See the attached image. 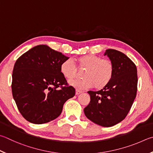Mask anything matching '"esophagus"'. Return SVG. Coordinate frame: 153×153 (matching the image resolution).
I'll list each match as a JSON object with an SVG mask.
<instances>
[{
    "label": "esophagus",
    "mask_w": 153,
    "mask_h": 153,
    "mask_svg": "<svg viewBox=\"0 0 153 153\" xmlns=\"http://www.w3.org/2000/svg\"><path fill=\"white\" fill-rule=\"evenodd\" d=\"M82 91H79V90H76V95H79V94H82Z\"/></svg>",
    "instance_id": "obj_1"
}]
</instances>
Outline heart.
I'll list each match as a JSON object with an SVG mask.
<instances>
[{"instance_id":"heart-1","label":"heart","mask_w":153,"mask_h":153,"mask_svg":"<svg viewBox=\"0 0 153 153\" xmlns=\"http://www.w3.org/2000/svg\"><path fill=\"white\" fill-rule=\"evenodd\" d=\"M78 68L85 70L82 74L83 79H73L69 84L78 90H86L94 88L96 90L107 86L112 80L114 74V66L108 59H102L94 55H85L76 59ZM61 73L67 79H71L76 75L77 69L71 60L63 62L60 67Z\"/></svg>"}]
</instances>
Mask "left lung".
<instances>
[{
    "label": "left lung",
    "mask_w": 153,
    "mask_h": 153,
    "mask_svg": "<svg viewBox=\"0 0 153 153\" xmlns=\"http://www.w3.org/2000/svg\"><path fill=\"white\" fill-rule=\"evenodd\" d=\"M104 55L112 62L114 74L101 90L88 91L90 102L84 111L91 122L110 127L123 120L130 110L137 95V69L129 57L117 50L106 49Z\"/></svg>",
    "instance_id": "1"
}]
</instances>
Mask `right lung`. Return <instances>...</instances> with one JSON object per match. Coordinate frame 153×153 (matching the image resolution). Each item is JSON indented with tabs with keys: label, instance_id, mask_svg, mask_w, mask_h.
<instances>
[{
	"label": "right lung",
	"instance_id": "add662e5",
	"mask_svg": "<svg viewBox=\"0 0 153 153\" xmlns=\"http://www.w3.org/2000/svg\"><path fill=\"white\" fill-rule=\"evenodd\" d=\"M68 59L48 45H39L16 61L13 96L19 112L29 123L41 124L55 120L65 102L75 96V88L68 85L60 70L62 63Z\"/></svg>",
	"mask_w": 153,
	"mask_h": 153
}]
</instances>
